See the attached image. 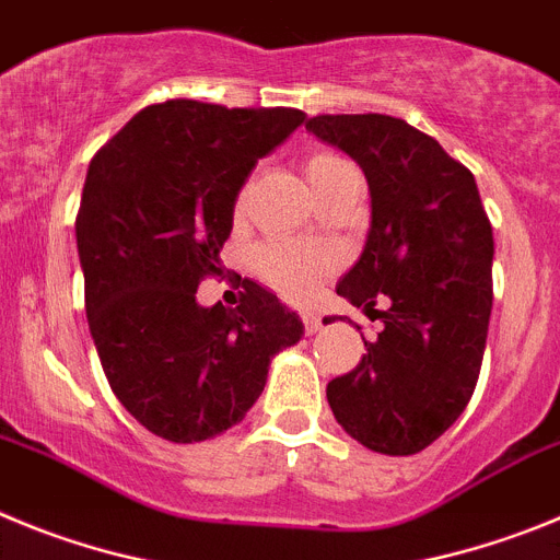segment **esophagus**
I'll list each match as a JSON object with an SVG mask.
<instances>
[{
	"label": "esophagus",
	"instance_id": "1",
	"mask_svg": "<svg viewBox=\"0 0 560 560\" xmlns=\"http://www.w3.org/2000/svg\"><path fill=\"white\" fill-rule=\"evenodd\" d=\"M303 325H305V334L314 336L316 330L323 328V319H319V316H316V314H311V311H305V314H303Z\"/></svg>",
	"mask_w": 560,
	"mask_h": 560
}]
</instances>
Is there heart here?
<instances>
[{
  "label": "heart",
  "mask_w": 560,
  "mask_h": 560,
  "mask_svg": "<svg viewBox=\"0 0 560 560\" xmlns=\"http://www.w3.org/2000/svg\"><path fill=\"white\" fill-rule=\"evenodd\" d=\"M345 165H350V162L341 160L339 153L334 151L311 153L308 160H305V179H308L311 192L323 185L330 173H336ZM255 269L277 294H283L285 300H294V303H303V300L314 294L316 285L328 277L330 257L323 255V252L275 241V244H264L255 252Z\"/></svg>",
  "instance_id": "1"
}]
</instances>
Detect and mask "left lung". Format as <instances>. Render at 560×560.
I'll list each match as a JSON object with an SVG mask.
<instances>
[{
  "label": "left lung",
  "mask_w": 560,
  "mask_h": 560,
  "mask_svg": "<svg viewBox=\"0 0 560 560\" xmlns=\"http://www.w3.org/2000/svg\"><path fill=\"white\" fill-rule=\"evenodd\" d=\"M305 128L364 171L368 241L336 294L384 323L355 370L330 381L328 404L361 446L418 454L477 387L493 305L491 221L474 173L407 120L319 114Z\"/></svg>",
  "instance_id": "obj_1"
}]
</instances>
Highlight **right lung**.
<instances>
[{
    "label": "right lung",
    "instance_id": "1",
    "mask_svg": "<svg viewBox=\"0 0 560 560\" xmlns=\"http://www.w3.org/2000/svg\"><path fill=\"white\" fill-rule=\"evenodd\" d=\"M300 108L145 106L89 162L75 221L86 319L108 387L148 432L201 443L241 423L303 323L264 285L196 303L219 275L237 192L303 126Z\"/></svg>",
    "mask_w": 560,
    "mask_h": 560
}]
</instances>
